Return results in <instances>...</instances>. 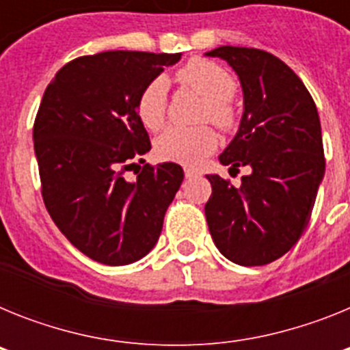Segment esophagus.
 I'll return each mask as SVG.
<instances>
[{
  "instance_id": "esophagus-1",
  "label": "esophagus",
  "mask_w": 350,
  "mask_h": 350,
  "mask_svg": "<svg viewBox=\"0 0 350 350\" xmlns=\"http://www.w3.org/2000/svg\"><path fill=\"white\" fill-rule=\"evenodd\" d=\"M184 173H185V178L196 177V175H198V173H196V170H193V168H185V170H184Z\"/></svg>"
}]
</instances>
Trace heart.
<instances>
[{
	"label": "heart",
	"mask_w": 350,
	"mask_h": 350,
	"mask_svg": "<svg viewBox=\"0 0 350 350\" xmlns=\"http://www.w3.org/2000/svg\"><path fill=\"white\" fill-rule=\"evenodd\" d=\"M178 77L189 88L206 98L202 119L212 120L221 129L234 124V108L231 105L237 83L231 73L208 59H191ZM168 110V80L156 77L142 89L137 101V112L147 129L163 128ZM217 147V135L210 126L166 129L156 140V154L163 161H173L185 166H198Z\"/></svg>",
	"instance_id": "b5f03b06"
}]
</instances>
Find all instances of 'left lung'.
Returning a JSON list of instances; mask_svg holds the SVG:
<instances>
[{
	"instance_id": "left-lung-1",
	"label": "left lung",
	"mask_w": 350,
	"mask_h": 350,
	"mask_svg": "<svg viewBox=\"0 0 350 350\" xmlns=\"http://www.w3.org/2000/svg\"><path fill=\"white\" fill-rule=\"evenodd\" d=\"M205 55L230 64L243 91L240 128L219 161L250 168L240 187L206 175V222L224 258L261 267L286 254L310 221L326 168L319 113L299 77L270 52L224 45Z\"/></svg>"
}]
</instances>
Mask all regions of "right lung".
Instances as JSON below:
<instances>
[{"label":"right lung","mask_w":350,"mask_h":350,"mask_svg":"<svg viewBox=\"0 0 350 350\" xmlns=\"http://www.w3.org/2000/svg\"><path fill=\"white\" fill-rule=\"evenodd\" d=\"M182 54L107 51L64 64L43 92L33 128L43 203L88 258L129 265L157 243L184 170L144 165L150 150L137 112L142 89Z\"/></svg>","instance_id":"obj_1"}]
</instances>
